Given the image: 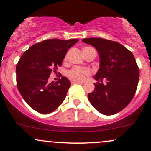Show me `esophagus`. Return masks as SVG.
Returning a JSON list of instances; mask_svg holds the SVG:
<instances>
[{
  "mask_svg": "<svg viewBox=\"0 0 151 151\" xmlns=\"http://www.w3.org/2000/svg\"><path fill=\"white\" fill-rule=\"evenodd\" d=\"M71 85H74V84H81L82 82H79V81H75V80H71Z\"/></svg>",
  "mask_w": 151,
  "mask_h": 151,
  "instance_id": "obj_1",
  "label": "esophagus"
}]
</instances>
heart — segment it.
Segmentation results:
<instances>
[{
  "label": "heart",
  "instance_id": "heart-1",
  "mask_svg": "<svg viewBox=\"0 0 151 151\" xmlns=\"http://www.w3.org/2000/svg\"><path fill=\"white\" fill-rule=\"evenodd\" d=\"M88 47L83 48V51ZM91 74V71L87 68H82V67H74L71 70L67 72V76L70 79L75 81H82L84 80L85 76H88Z\"/></svg>",
  "mask_w": 151,
  "mask_h": 151
}]
</instances>
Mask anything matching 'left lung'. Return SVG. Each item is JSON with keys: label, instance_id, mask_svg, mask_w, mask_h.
<instances>
[{"label": "left lung", "instance_id": "1", "mask_svg": "<svg viewBox=\"0 0 151 151\" xmlns=\"http://www.w3.org/2000/svg\"><path fill=\"white\" fill-rule=\"evenodd\" d=\"M83 42L96 49L100 58L99 69L94 78L95 89L88 93L94 108L105 115L116 114L130 103L139 82V70L131 51L120 43L101 38L83 39ZM107 84L102 83L103 79Z\"/></svg>", "mask_w": 151, "mask_h": 151}]
</instances>
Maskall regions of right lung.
<instances>
[{"mask_svg": "<svg viewBox=\"0 0 151 151\" xmlns=\"http://www.w3.org/2000/svg\"><path fill=\"white\" fill-rule=\"evenodd\" d=\"M78 39H48L35 44L21 56L16 66L17 85L22 98L32 109L42 114L55 110L64 101L71 86L62 77L48 83L52 72L61 66L67 51Z\"/></svg>", "mask_w": 151, "mask_h": 151, "instance_id": "add662e5", "label": "right lung"}]
</instances>
